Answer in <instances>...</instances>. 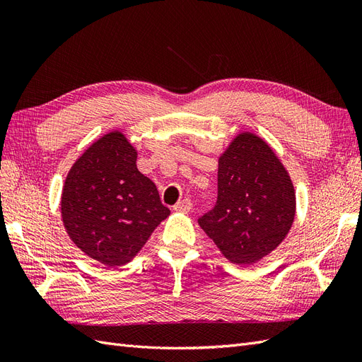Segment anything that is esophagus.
Wrapping results in <instances>:
<instances>
[{
  "mask_svg": "<svg viewBox=\"0 0 362 362\" xmlns=\"http://www.w3.org/2000/svg\"><path fill=\"white\" fill-rule=\"evenodd\" d=\"M192 206H193V204H192L190 199H182V201H180L177 205L173 206V210L177 211V213L187 214V213L192 211Z\"/></svg>",
  "mask_w": 362,
  "mask_h": 362,
  "instance_id": "obj_1",
  "label": "esophagus"
}]
</instances>
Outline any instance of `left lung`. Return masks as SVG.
I'll list each match as a JSON object with an SVG mask.
<instances>
[{
  "label": "left lung",
  "instance_id": "1",
  "mask_svg": "<svg viewBox=\"0 0 362 362\" xmlns=\"http://www.w3.org/2000/svg\"><path fill=\"white\" fill-rule=\"evenodd\" d=\"M293 182L275 152L243 133L218 158L217 201L198 222L235 264H254L275 249L294 221Z\"/></svg>",
  "mask_w": 362,
  "mask_h": 362
}]
</instances>
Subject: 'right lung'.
Instances as JSON below:
<instances>
[{
	"instance_id": "1",
	"label": "right lung",
	"mask_w": 362,
	"mask_h": 362,
	"mask_svg": "<svg viewBox=\"0 0 362 362\" xmlns=\"http://www.w3.org/2000/svg\"><path fill=\"white\" fill-rule=\"evenodd\" d=\"M122 133L100 139L75 161L62 194L63 223L86 255L122 266L146 243L170 211L137 166Z\"/></svg>"
}]
</instances>
